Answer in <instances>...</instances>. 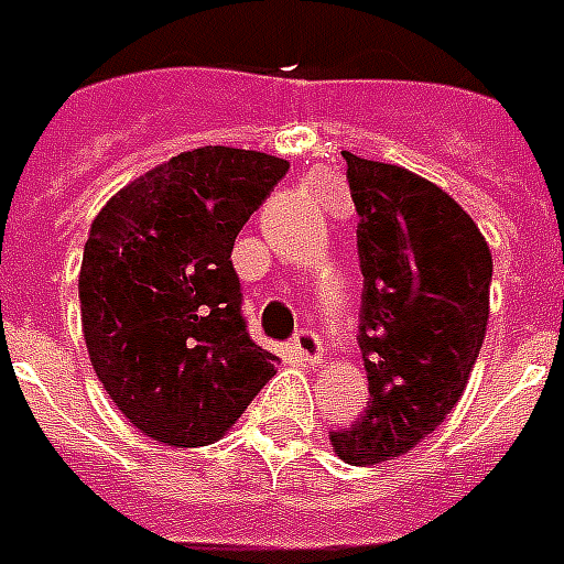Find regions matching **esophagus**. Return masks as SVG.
<instances>
[{"instance_id":"34e87169","label":"esophagus","mask_w":564,"mask_h":564,"mask_svg":"<svg viewBox=\"0 0 564 564\" xmlns=\"http://www.w3.org/2000/svg\"><path fill=\"white\" fill-rule=\"evenodd\" d=\"M292 348L299 351L301 360L307 362H318V357H322V336L316 334V330H310V327H301L299 334L292 336Z\"/></svg>"}]
</instances>
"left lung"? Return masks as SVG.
Listing matches in <instances>:
<instances>
[{
    "instance_id": "8db88e82",
    "label": "left lung",
    "mask_w": 564,
    "mask_h": 564,
    "mask_svg": "<svg viewBox=\"0 0 564 564\" xmlns=\"http://www.w3.org/2000/svg\"><path fill=\"white\" fill-rule=\"evenodd\" d=\"M357 207L360 343L369 403L330 436L345 463L401 456L445 421L480 354L491 254L447 193L392 163L343 152Z\"/></svg>"
}]
</instances>
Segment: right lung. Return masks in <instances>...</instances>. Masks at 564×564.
Listing matches in <instances>:
<instances>
[{"instance_id":"obj_1","label":"right lung","mask_w":564,"mask_h":564,"mask_svg":"<svg viewBox=\"0 0 564 564\" xmlns=\"http://www.w3.org/2000/svg\"><path fill=\"white\" fill-rule=\"evenodd\" d=\"M290 163L193 149L110 198L84 242L82 325L105 392L137 430L210 445L278 371L242 316L230 251Z\"/></svg>"}]
</instances>
